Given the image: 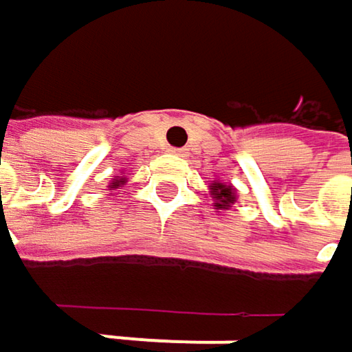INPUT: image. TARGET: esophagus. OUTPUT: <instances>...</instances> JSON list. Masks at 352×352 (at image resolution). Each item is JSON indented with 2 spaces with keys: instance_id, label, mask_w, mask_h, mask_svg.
Returning a JSON list of instances; mask_svg holds the SVG:
<instances>
[{
  "instance_id": "esophagus-1",
  "label": "esophagus",
  "mask_w": 352,
  "mask_h": 352,
  "mask_svg": "<svg viewBox=\"0 0 352 352\" xmlns=\"http://www.w3.org/2000/svg\"><path fill=\"white\" fill-rule=\"evenodd\" d=\"M169 153H173V155H177V157H187V151L185 148H169Z\"/></svg>"
}]
</instances>
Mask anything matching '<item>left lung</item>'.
Wrapping results in <instances>:
<instances>
[{
	"label": "left lung",
	"mask_w": 352,
	"mask_h": 352,
	"mask_svg": "<svg viewBox=\"0 0 352 352\" xmlns=\"http://www.w3.org/2000/svg\"><path fill=\"white\" fill-rule=\"evenodd\" d=\"M212 195L216 197V208H228L230 204H234V193L232 187H226L222 183H212Z\"/></svg>",
	"instance_id": "obj_1"
}]
</instances>
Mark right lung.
Instances as JSON below:
<instances>
[{
  "label": "right lung",
  "mask_w": 352,
  "mask_h": 352,
  "mask_svg": "<svg viewBox=\"0 0 352 352\" xmlns=\"http://www.w3.org/2000/svg\"><path fill=\"white\" fill-rule=\"evenodd\" d=\"M124 183H126V179H120V181L116 179V181H113V183H111L109 187H113V189H116V187H120V185H124Z\"/></svg>",
  "instance_id": "1"
}]
</instances>
